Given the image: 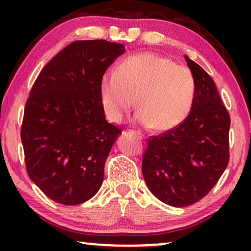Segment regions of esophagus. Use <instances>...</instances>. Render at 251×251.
Listing matches in <instances>:
<instances>
[{"mask_svg": "<svg viewBox=\"0 0 251 251\" xmlns=\"http://www.w3.org/2000/svg\"><path fill=\"white\" fill-rule=\"evenodd\" d=\"M131 133H132V135H135V136H136L137 138H138V139H144V137L142 136V133H139V132H136V131H131Z\"/></svg>", "mask_w": 251, "mask_h": 251, "instance_id": "34e87169", "label": "esophagus"}]
</instances>
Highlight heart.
<instances>
[{
  "label": "heart",
  "instance_id": "heart-1",
  "mask_svg": "<svg viewBox=\"0 0 251 251\" xmlns=\"http://www.w3.org/2000/svg\"><path fill=\"white\" fill-rule=\"evenodd\" d=\"M191 72L169 58L144 52L129 57L118 72L102 75L99 98L102 112L119 123L135 104L133 122L156 132L169 131L186 119L194 100Z\"/></svg>",
  "mask_w": 251,
  "mask_h": 251
}]
</instances>
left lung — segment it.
Instances as JSON below:
<instances>
[{
  "instance_id": "obj_1",
  "label": "left lung",
  "mask_w": 251,
  "mask_h": 251,
  "mask_svg": "<svg viewBox=\"0 0 251 251\" xmlns=\"http://www.w3.org/2000/svg\"><path fill=\"white\" fill-rule=\"evenodd\" d=\"M184 57L195 84L190 114L175 129L149 139L142 166L154 197L177 208L204 198L225 171L229 156L231 120L215 82Z\"/></svg>"
}]
</instances>
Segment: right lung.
Masks as SVG:
<instances>
[{"label":"right lung","mask_w":251,"mask_h":251,"mask_svg":"<svg viewBox=\"0 0 251 251\" xmlns=\"http://www.w3.org/2000/svg\"><path fill=\"white\" fill-rule=\"evenodd\" d=\"M125 51L121 43L76 41L46 65L33 85L20 132L26 169L58 203L81 204L101 186L105 161L122 131L106 121L99 85Z\"/></svg>","instance_id":"add662e5"}]
</instances>
